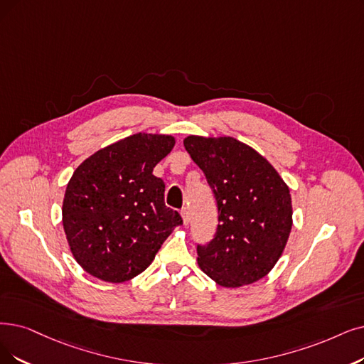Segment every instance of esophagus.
I'll return each instance as SVG.
<instances>
[{"instance_id": "1", "label": "esophagus", "mask_w": 364, "mask_h": 364, "mask_svg": "<svg viewBox=\"0 0 364 364\" xmlns=\"http://www.w3.org/2000/svg\"><path fill=\"white\" fill-rule=\"evenodd\" d=\"M181 215H182L183 224H185V225L190 224V220H191V216H190V210H188L186 208H183V209H182V212H181Z\"/></svg>"}]
</instances>
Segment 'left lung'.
Wrapping results in <instances>:
<instances>
[{
  "label": "left lung",
  "instance_id": "8db88e82",
  "mask_svg": "<svg viewBox=\"0 0 364 364\" xmlns=\"http://www.w3.org/2000/svg\"><path fill=\"white\" fill-rule=\"evenodd\" d=\"M183 146L205 173L218 206L213 239L197 245L200 269L225 288L264 278L291 231L289 188L263 155L232 137L188 136Z\"/></svg>",
  "mask_w": 364,
  "mask_h": 364
}]
</instances>
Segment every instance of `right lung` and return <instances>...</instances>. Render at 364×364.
<instances>
[{
	"instance_id": "obj_1",
	"label": "right lung",
	"mask_w": 364,
	"mask_h": 364,
	"mask_svg": "<svg viewBox=\"0 0 364 364\" xmlns=\"http://www.w3.org/2000/svg\"><path fill=\"white\" fill-rule=\"evenodd\" d=\"M174 137L137 133L97 151L75 170L63 203L73 257L95 278L119 284L146 269L182 224L166 206L164 182L154 167Z\"/></svg>"
}]
</instances>
